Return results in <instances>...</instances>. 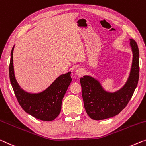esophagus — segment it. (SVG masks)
<instances>
[{
	"instance_id": "esophagus-1",
	"label": "esophagus",
	"mask_w": 146,
	"mask_h": 146,
	"mask_svg": "<svg viewBox=\"0 0 146 146\" xmlns=\"http://www.w3.org/2000/svg\"><path fill=\"white\" fill-rule=\"evenodd\" d=\"M84 69L82 68H78L77 69V70H76V74H77V75L78 77H82V76L83 75V74H84Z\"/></svg>"
}]
</instances>
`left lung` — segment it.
<instances>
[{"label": "left lung", "instance_id": "8db88e82", "mask_svg": "<svg viewBox=\"0 0 146 146\" xmlns=\"http://www.w3.org/2000/svg\"><path fill=\"white\" fill-rule=\"evenodd\" d=\"M133 52L130 77L126 84L118 92L111 94L104 91L99 82L88 76L80 79L85 110L90 118L105 119L121 112L130 101L139 79V50L134 40H131Z\"/></svg>", "mask_w": 146, "mask_h": 146}]
</instances>
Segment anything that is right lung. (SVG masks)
Here are the masks:
<instances>
[{
    "label": "right lung",
    "mask_w": 146,
    "mask_h": 146,
    "mask_svg": "<svg viewBox=\"0 0 146 146\" xmlns=\"http://www.w3.org/2000/svg\"><path fill=\"white\" fill-rule=\"evenodd\" d=\"M13 48L11 52L9 74L18 103L23 109L32 116L43 121H52L60 113L62 99L72 80L71 72L60 76L43 92L35 94L27 93L21 88L15 78L13 66Z\"/></svg>",
    "instance_id": "obj_1"
}]
</instances>
